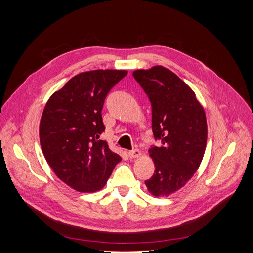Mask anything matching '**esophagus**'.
I'll return each instance as SVG.
<instances>
[{"instance_id": "34e87169", "label": "esophagus", "mask_w": 253, "mask_h": 253, "mask_svg": "<svg viewBox=\"0 0 253 253\" xmlns=\"http://www.w3.org/2000/svg\"><path fill=\"white\" fill-rule=\"evenodd\" d=\"M140 151L138 149H133V150H129L127 152V155L131 157V158H136V157H139L140 156Z\"/></svg>"}]
</instances>
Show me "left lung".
Wrapping results in <instances>:
<instances>
[{"mask_svg": "<svg viewBox=\"0 0 253 253\" xmlns=\"http://www.w3.org/2000/svg\"><path fill=\"white\" fill-rule=\"evenodd\" d=\"M152 105V129L160 147L149 150L155 171L144 183L155 196L180 189L200 167L207 143V120L194 91L163 66L133 73Z\"/></svg>", "mask_w": 253, "mask_h": 253, "instance_id": "obj_1", "label": "left lung"}]
</instances>
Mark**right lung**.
Instances as JSON below:
<instances>
[{
    "label": "right lung",
    "instance_id": "add662e5",
    "mask_svg": "<svg viewBox=\"0 0 253 253\" xmlns=\"http://www.w3.org/2000/svg\"><path fill=\"white\" fill-rule=\"evenodd\" d=\"M126 71L97 70L75 76L45 105L40 122L43 154L58 177L79 192L104 187L121 157L99 137L106 96Z\"/></svg>",
    "mask_w": 253,
    "mask_h": 253
}]
</instances>
